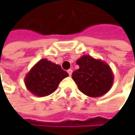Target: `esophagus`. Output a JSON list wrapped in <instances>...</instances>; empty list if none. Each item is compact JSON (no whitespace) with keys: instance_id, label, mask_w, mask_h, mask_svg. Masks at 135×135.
<instances>
[{"instance_id":"34e87169","label":"esophagus","mask_w":135,"mask_h":135,"mask_svg":"<svg viewBox=\"0 0 135 135\" xmlns=\"http://www.w3.org/2000/svg\"><path fill=\"white\" fill-rule=\"evenodd\" d=\"M68 73H69V76H71L72 75V73H73V69H68Z\"/></svg>"}]
</instances>
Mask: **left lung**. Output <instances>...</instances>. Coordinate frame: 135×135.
Wrapping results in <instances>:
<instances>
[{
    "label": "left lung",
    "mask_w": 135,
    "mask_h": 135,
    "mask_svg": "<svg viewBox=\"0 0 135 135\" xmlns=\"http://www.w3.org/2000/svg\"><path fill=\"white\" fill-rule=\"evenodd\" d=\"M76 63L79 66V69L72 73V78L82 93L97 98L110 90L114 76L106 62L85 55L81 56Z\"/></svg>",
    "instance_id": "obj_1"
}]
</instances>
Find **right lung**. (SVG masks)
I'll use <instances>...</instances> for the list:
<instances>
[{
  "label": "right lung",
  "instance_id": "add662e5",
  "mask_svg": "<svg viewBox=\"0 0 135 135\" xmlns=\"http://www.w3.org/2000/svg\"><path fill=\"white\" fill-rule=\"evenodd\" d=\"M67 72L47 59H41L26 75L24 82L26 88L38 97L47 96L53 93L64 78Z\"/></svg>",
  "mask_w": 135,
  "mask_h": 135
}]
</instances>
